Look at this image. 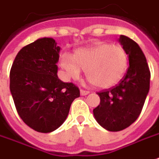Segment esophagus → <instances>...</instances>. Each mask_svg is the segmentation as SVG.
<instances>
[{
  "label": "esophagus",
  "mask_w": 159,
  "mask_h": 159,
  "mask_svg": "<svg viewBox=\"0 0 159 159\" xmlns=\"http://www.w3.org/2000/svg\"><path fill=\"white\" fill-rule=\"evenodd\" d=\"M89 94V91L84 90V89H80V95H87Z\"/></svg>",
  "instance_id": "34e87169"
}]
</instances>
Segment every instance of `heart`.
<instances>
[{
  "instance_id": "b5f03b06",
  "label": "heart",
  "mask_w": 159,
  "mask_h": 159,
  "mask_svg": "<svg viewBox=\"0 0 159 159\" xmlns=\"http://www.w3.org/2000/svg\"><path fill=\"white\" fill-rule=\"evenodd\" d=\"M59 64L66 80H77L83 69L95 87L107 89L118 84L124 77L128 67V56L122 47L99 42L79 48L72 56L63 53Z\"/></svg>"
}]
</instances>
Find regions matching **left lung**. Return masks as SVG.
I'll use <instances>...</instances> for the list:
<instances>
[{
    "label": "left lung",
    "instance_id": "left-lung-1",
    "mask_svg": "<svg viewBox=\"0 0 159 159\" xmlns=\"http://www.w3.org/2000/svg\"><path fill=\"white\" fill-rule=\"evenodd\" d=\"M119 42L127 53L129 67L118 85L98 92L99 105L93 110L96 121L108 131H121L138 119L150 90V71L143 50L125 35Z\"/></svg>",
    "mask_w": 159,
    "mask_h": 159
}]
</instances>
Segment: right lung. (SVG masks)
<instances>
[{
	"instance_id": "obj_1",
	"label": "right lung",
	"mask_w": 159,
	"mask_h": 159,
	"mask_svg": "<svg viewBox=\"0 0 159 159\" xmlns=\"http://www.w3.org/2000/svg\"><path fill=\"white\" fill-rule=\"evenodd\" d=\"M59 52L54 39L40 38L17 53L10 70L9 89L17 113L40 133L57 129L80 97L78 87L58 79Z\"/></svg>"
}]
</instances>
